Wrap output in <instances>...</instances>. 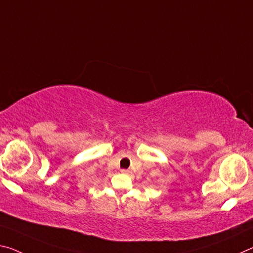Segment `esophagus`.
I'll return each mask as SVG.
<instances>
[{"mask_svg": "<svg viewBox=\"0 0 253 253\" xmlns=\"http://www.w3.org/2000/svg\"><path fill=\"white\" fill-rule=\"evenodd\" d=\"M120 172H122V173L123 174H129L130 173V170H126V169H123L122 171H120Z\"/></svg>", "mask_w": 253, "mask_h": 253, "instance_id": "1", "label": "esophagus"}]
</instances>
